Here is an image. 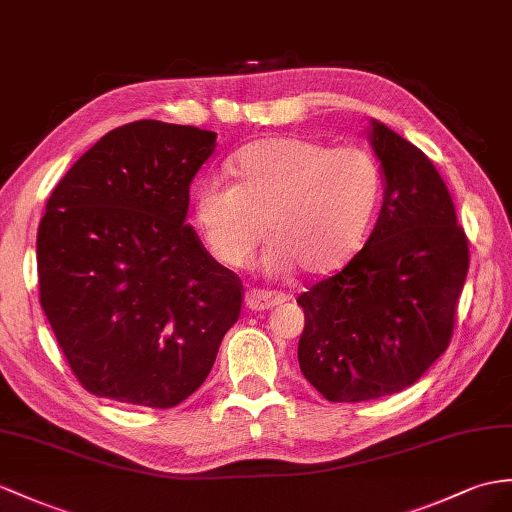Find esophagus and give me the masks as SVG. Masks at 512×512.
Here are the masks:
<instances>
[{"label":"esophagus","instance_id":"34e87169","mask_svg":"<svg viewBox=\"0 0 512 512\" xmlns=\"http://www.w3.org/2000/svg\"><path fill=\"white\" fill-rule=\"evenodd\" d=\"M284 302L282 295L269 293V291H247L245 293V306L249 310H269L273 306H278Z\"/></svg>","mask_w":512,"mask_h":512}]
</instances>
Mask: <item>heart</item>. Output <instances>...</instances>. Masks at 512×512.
Here are the masks:
<instances>
[{
  "mask_svg": "<svg viewBox=\"0 0 512 512\" xmlns=\"http://www.w3.org/2000/svg\"><path fill=\"white\" fill-rule=\"evenodd\" d=\"M230 171L236 184L208 178L197 186L199 234L217 263L239 269L267 230L269 273L299 267L306 276H328L345 267L367 239L384 186L380 162L367 149H332L297 136L243 147Z\"/></svg>",
  "mask_w": 512,
  "mask_h": 512,
  "instance_id": "obj_1",
  "label": "heart"
}]
</instances>
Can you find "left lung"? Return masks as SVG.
Masks as SVG:
<instances>
[{"mask_svg": "<svg viewBox=\"0 0 512 512\" xmlns=\"http://www.w3.org/2000/svg\"><path fill=\"white\" fill-rule=\"evenodd\" d=\"M384 199L365 247L297 297V360L330 402H367L415 384L450 345L469 247L430 158L371 119Z\"/></svg>", "mask_w": 512, "mask_h": 512, "instance_id": "1", "label": "left lung"}]
</instances>
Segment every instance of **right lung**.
<instances>
[{
  "label": "right lung",
  "instance_id": "right-lung-1",
  "mask_svg": "<svg viewBox=\"0 0 512 512\" xmlns=\"http://www.w3.org/2000/svg\"><path fill=\"white\" fill-rule=\"evenodd\" d=\"M217 134L154 119L82 154L47 199L36 236L41 306L86 391L171 408L208 378L241 315L236 273L186 221Z\"/></svg>",
  "mask_w": 512,
  "mask_h": 512
}]
</instances>
